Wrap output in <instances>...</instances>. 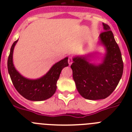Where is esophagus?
I'll use <instances>...</instances> for the list:
<instances>
[{
  "instance_id": "1",
  "label": "esophagus",
  "mask_w": 132,
  "mask_h": 132,
  "mask_svg": "<svg viewBox=\"0 0 132 132\" xmlns=\"http://www.w3.org/2000/svg\"><path fill=\"white\" fill-rule=\"evenodd\" d=\"M68 63L69 65H71L72 63H73V58H72V57H71V56H69L68 57Z\"/></svg>"
}]
</instances>
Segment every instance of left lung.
Returning <instances> with one entry per match:
<instances>
[{
  "label": "left lung",
  "instance_id": "left-lung-1",
  "mask_svg": "<svg viewBox=\"0 0 132 132\" xmlns=\"http://www.w3.org/2000/svg\"><path fill=\"white\" fill-rule=\"evenodd\" d=\"M104 30L100 40L106 50L102 63H90L85 57L73 58L71 65L73 78L79 94L88 100L104 99L112 93L123 74V63L120 50L112 31L102 23Z\"/></svg>",
  "mask_w": 132,
  "mask_h": 132
}]
</instances>
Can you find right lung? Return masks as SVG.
<instances>
[{"label": "right lung", "mask_w": 132, "mask_h": 132, "mask_svg": "<svg viewBox=\"0 0 132 132\" xmlns=\"http://www.w3.org/2000/svg\"><path fill=\"white\" fill-rule=\"evenodd\" d=\"M18 40L12 45L7 63L9 73L15 88L23 97L30 101H42L50 98L55 93L61 72L69 65L68 58L65 57L53 65L42 77L36 80L26 79L16 71L13 65V50Z\"/></svg>", "instance_id": "obj_1"}]
</instances>
